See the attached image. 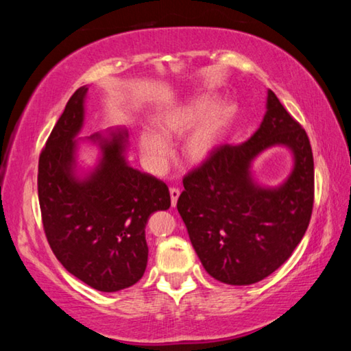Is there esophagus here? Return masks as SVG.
Masks as SVG:
<instances>
[{
  "instance_id": "esophagus-1",
  "label": "esophagus",
  "mask_w": 351,
  "mask_h": 351,
  "mask_svg": "<svg viewBox=\"0 0 351 351\" xmlns=\"http://www.w3.org/2000/svg\"><path fill=\"white\" fill-rule=\"evenodd\" d=\"M180 189H176V187H171L170 189V199H171V206H176V203H178V198H180Z\"/></svg>"
}]
</instances>
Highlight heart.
<instances>
[{
	"instance_id": "obj_1",
	"label": "heart",
	"mask_w": 351,
	"mask_h": 351,
	"mask_svg": "<svg viewBox=\"0 0 351 351\" xmlns=\"http://www.w3.org/2000/svg\"><path fill=\"white\" fill-rule=\"evenodd\" d=\"M209 96L187 99L165 110L156 119V133L144 130L138 136L141 156L153 171H161L167 162L169 141L184 138L182 156L192 164L206 161L223 141L226 128L232 116L229 104H215Z\"/></svg>"
}]
</instances>
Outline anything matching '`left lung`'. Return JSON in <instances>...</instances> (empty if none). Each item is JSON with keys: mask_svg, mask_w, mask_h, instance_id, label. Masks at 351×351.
<instances>
[{"mask_svg": "<svg viewBox=\"0 0 351 351\" xmlns=\"http://www.w3.org/2000/svg\"><path fill=\"white\" fill-rule=\"evenodd\" d=\"M277 145L293 154V170L276 188L260 186L253 159ZM182 182L176 207L204 269L228 285L257 283L291 257L310 224V139L269 90L257 132L240 145H219Z\"/></svg>", "mask_w": 351, "mask_h": 351, "instance_id": "left-lung-1", "label": "left lung"}]
</instances>
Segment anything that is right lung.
Returning <instances> with one entry per match:
<instances>
[{"instance_id":"add662e5","label":"right lung","mask_w":351,"mask_h":351,"mask_svg":"<svg viewBox=\"0 0 351 351\" xmlns=\"http://www.w3.org/2000/svg\"><path fill=\"white\" fill-rule=\"evenodd\" d=\"M88 88L77 90L46 141L38 161V201L47 243L64 269L104 293L141 280L148 260L145 224L170 207L165 184L127 162L128 133L112 128L77 139ZM82 140L97 145L98 165L80 172Z\"/></svg>"}]
</instances>
